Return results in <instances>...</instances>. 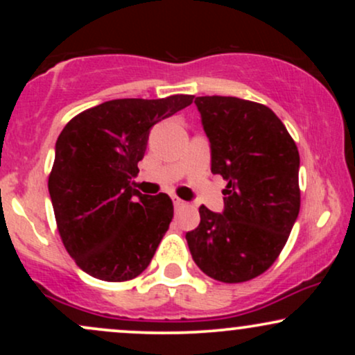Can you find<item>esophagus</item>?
Returning a JSON list of instances; mask_svg holds the SVG:
<instances>
[{
  "mask_svg": "<svg viewBox=\"0 0 355 355\" xmlns=\"http://www.w3.org/2000/svg\"><path fill=\"white\" fill-rule=\"evenodd\" d=\"M173 205H175V210H182V209H185V207H189V203L183 202L182 198L175 197V198H173Z\"/></svg>",
  "mask_w": 355,
  "mask_h": 355,
  "instance_id": "34e87169",
  "label": "esophagus"
}]
</instances>
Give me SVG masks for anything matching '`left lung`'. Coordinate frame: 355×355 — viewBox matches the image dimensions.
Returning <instances> with one entry per match:
<instances>
[{"instance_id":"obj_1","label":"left lung","mask_w":355,"mask_h":355,"mask_svg":"<svg viewBox=\"0 0 355 355\" xmlns=\"http://www.w3.org/2000/svg\"><path fill=\"white\" fill-rule=\"evenodd\" d=\"M195 105L210 140L211 173L227 187L223 214L202 205L187 243L203 274L247 282L272 267L299 215V150L266 105L235 96H197Z\"/></svg>"}]
</instances>
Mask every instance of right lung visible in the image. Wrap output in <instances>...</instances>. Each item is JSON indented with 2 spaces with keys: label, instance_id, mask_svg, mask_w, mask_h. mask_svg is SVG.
<instances>
[{
  "label": "right lung",
  "instance_id": "obj_1",
  "mask_svg": "<svg viewBox=\"0 0 355 355\" xmlns=\"http://www.w3.org/2000/svg\"><path fill=\"white\" fill-rule=\"evenodd\" d=\"M191 101V95L105 101L73 116L60 133L48 190L61 242L88 275L125 282L152 262L173 203L166 193H140L132 178L150 128Z\"/></svg>",
  "mask_w": 355,
  "mask_h": 355
}]
</instances>
